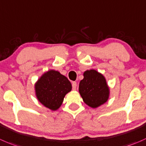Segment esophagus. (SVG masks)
<instances>
[{
  "instance_id": "1",
  "label": "esophagus",
  "mask_w": 146,
  "mask_h": 146,
  "mask_svg": "<svg viewBox=\"0 0 146 146\" xmlns=\"http://www.w3.org/2000/svg\"><path fill=\"white\" fill-rule=\"evenodd\" d=\"M76 87H77V83H76V82H73V83H72V88H73V90H76Z\"/></svg>"
}]
</instances>
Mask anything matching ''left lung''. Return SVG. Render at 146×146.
Listing matches in <instances>:
<instances>
[{
    "label": "left lung",
    "instance_id": "8db88e82",
    "mask_svg": "<svg viewBox=\"0 0 146 146\" xmlns=\"http://www.w3.org/2000/svg\"><path fill=\"white\" fill-rule=\"evenodd\" d=\"M79 83V93L86 104L96 108L106 103L109 98V88L101 73L96 70H86Z\"/></svg>",
    "mask_w": 146,
    "mask_h": 146
}]
</instances>
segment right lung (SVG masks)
<instances>
[{"label": "right lung", "mask_w": 146, "mask_h": 146, "mask_svg": "<svg viewBox=\"0 0 146 146\" xmlns=\"http://www.w3.org/2000/svg\"><path fill=\"white\" fill-rule=\"evenodd\" d=\"M72 89L68 79L54 70L42 75L35 84L38 100L52 111H56L62 105L65 96Z\"/></svg>", "instance_id": "obj_1"}]
</instances>
